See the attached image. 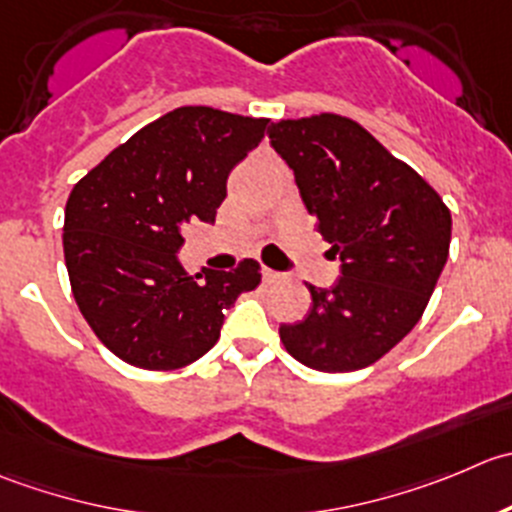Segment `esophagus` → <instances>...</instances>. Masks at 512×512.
Returning a JSON list of instances; mask_svg holds the SVG:
<instances>
[{
    "label": "esophagus",
    "mask_w": 512,
    "mask_h": 512,
    "mask_svg": "<svg viewBox=\"0 0 512 512\" xmlns=\"http://www.w3.org/2000/svg\"><path fill=\"white\" fill-rule=\"evenodd\" d=\"M263 281L266 283H278V281H283V273H278V271H271V268H266L263 266Z\"/></svg>",
    "instance_id": "34e87169"
}]
</instances>
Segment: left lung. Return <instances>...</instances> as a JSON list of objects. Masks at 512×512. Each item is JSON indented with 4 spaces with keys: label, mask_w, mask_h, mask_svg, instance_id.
<instances>
[{
    "label": "left lung",
    "mask_w": 512,
    "mask_h": 512,
    "mask_svg": "<svg viewBox=\"0 0 512 512\" xmlns=\"http://www.w3.org/2000/svg\"><path fill=\"white\" fill-rule=\"evenodd\" d=\"M268 139L296 176L331 254L341 258L336 286L306 283L311 311L278 328L283 346L313 371L371 366L426 311L448 261V206L418 171L348 116L281 119Z\"/></svg>",
    "instance_id": "left-lung-1"
}]
</instances>
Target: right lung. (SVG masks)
Masks as SVG:
<instances>
[{
	"label": "right lung",
	"instance_id": "right-lung-1",
	"mask_svg": "<svg viewBox=\"0 0 512 512\" xmlns=\"http://www.w3.org/2000/svg\"><path fill=\"white\" fill-rule=\"evenodd\" d=\"M268 119L179 106L116 146L77 181L64 211V261L79 311L129 366L174 371L219 341L224 311L261 283L234 271L189 276L181 229L214 221L231 169L254 151Z\"/></svg>",
	"mask_w": 512,
	"mask_h": 512
}]
</instances>
